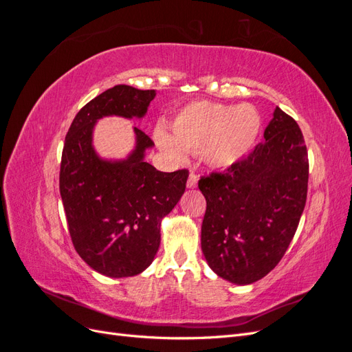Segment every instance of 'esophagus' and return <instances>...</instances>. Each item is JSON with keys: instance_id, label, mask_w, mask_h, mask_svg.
Segmentation results:
<instances>
[{"instance_id": "34e87169", "label": "esophagus", "mask_w": 352, "mask_h": 352, "mask_svg": "<svg viewBox=\"0 0 352 352\" xmlns=\"http://www.w3.org/2000/svg\"><path fill=\"white\" fill-rule=\"evenodd\" d=\"M198 184V175L195 172H190L189 173V177H188V182H186V186L188 188H195Z\"/></svg>"}]
</instances>
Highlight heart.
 Masks as SVG:
<instances>
[{"label":"heart","mask_w":352,"mask_h":352,"mask_svg":"<svg viewBox=\"0 0 352 352\" xmlns=\"http://www.w3.org/2000/svg\"><path fill=\"white\" fill-rule=\"evenodd\" d=\"M261 116L251 104L225 105L211 101L188 104L172 122V136L154 132L166 154L180 158L184 150L201 154L212 168H228L247 155L257 142Z\"/></svg>","instance_id":"b5f03b06"}]
</instances>
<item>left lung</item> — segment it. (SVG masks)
I'll list each match as a JSON object with an SVG mask.
<instances>
[{"mask_svg":"<svg viewBox=\"0 0 352 352\" xmlns=\"http://www.w3.org/2000/svg\"><path fill=\"white\" fill-rule=\"evenodd\" d=\"M308 154L300 126L279 107L264 141L225 173L199 179L207 208L202 254L220 278L263 279L282 260L307 201Z\"/></svg>","mask_w":352,"mask_h":352,"instance_id":"8db88e82","label":"left lung"}]
</instances>
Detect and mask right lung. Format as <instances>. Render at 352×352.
Returning a JSON list of instances; mask_svg holds the SVG:
<instances>
[{
	"mask_svg": "<svg viewBox=\"0 0 352 352\" xmlns=\"http://www.w3.org/2000/svg\"><path fill=\"white\" fill-rule=\"evenodd\" d=\"M154 97V89L127 85L104 91L74 117L63 148L60 195L72 242L91 269L109 278L140 274L153 263L162 219L186 188L188 170L164 173L145 162L154 142L138 127L135 148L123 160L101 158L92 145L100 119H142Z\"/></svg>",
	"mask_w": 352,
	"mask_h": 352,
	"instance_id": "1",
	"label": "right lung"
}]
</instances>
